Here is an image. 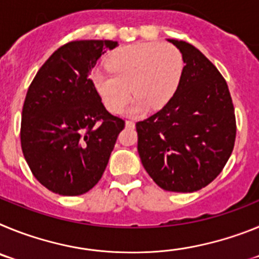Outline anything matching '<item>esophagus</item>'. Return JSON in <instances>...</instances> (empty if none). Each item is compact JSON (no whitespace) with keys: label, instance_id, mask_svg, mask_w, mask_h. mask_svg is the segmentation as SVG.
Listing matches in <instances>:
<instances>
[{"label":"esophagus","instance_id":"1","mask_svg":"<svg viewBox=\"0 0 259 259\" xmlns=\"http://www.w3.org/2000/svg\"><path fill=\"white\" fill-rule=\"evenodd\" d=\"M125 125L130 128H134L135 127V123L132 122V120H125Z\"/></svg>","mask_w":259,"mask_h":259}]
</instances>
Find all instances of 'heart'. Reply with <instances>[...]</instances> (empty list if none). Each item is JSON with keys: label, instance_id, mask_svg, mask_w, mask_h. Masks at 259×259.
I'll return each mask as SVG.
<instances>
[{"label": "heart", "instance_id": "1", "mask_svg": "<svg viewBox=\"0 0 259 259\" xmlns=\"http://www.w3.org/2000/svg\"><path fill=\"white\" fill-rule=\"evenodd\" d=\"M107 67L91 74L93 87L110 113H119L135 96L132 113L145 107L159 109L170 101L179 85L183 56L168 44H135L111 53Z\"/></svg>", "mask_w": 259, "mask_h": 259}]
</instances>
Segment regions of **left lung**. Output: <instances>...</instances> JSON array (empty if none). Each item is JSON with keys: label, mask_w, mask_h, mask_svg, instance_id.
<instances>
[{"label": "left lung", "mask_w": 259, "mask_h": 259, "mask_svg": "<svg viewBox=\"0 0 259 259\" xmlns=\"http://www.w3.org/2000/svg\"><path fill=\"white\" fill-rule=\"evenodd\" d=\"M168 41L180 50L185 66L170 101L136 123L137 150L155 184L188 193L222 172L235 145L236 119L218 68L189 42Z\"/></svg>", "instance_id": "left-lung-1"}]
</instances>
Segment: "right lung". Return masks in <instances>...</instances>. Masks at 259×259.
Segmentation results:
<instances>
[{
    "label": "right lung",
    "mask_w": 259,
    "mask_h": 259,
    "mask_svg": "<svg viewBox=\"0 0 259 259\" xmlns=\"http://www.w3.org/2000/svg\"><path fill=\"white\" fill-rule=\"evenodd\" d=\"M111 40L71 41L37 71L22 111L20 143L36 179L61 196H80L102 178L124 120L105 109L89 79Z\"/></svg>",
    "instance_id": "add662e5"
}]
</instances>
